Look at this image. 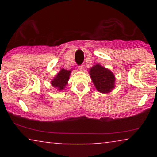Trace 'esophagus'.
I'll return each mask as SVG.
<instances>
[{"instance_id": "34e87169", "label": "esophagus", "mask_w": 157, "mask_h": 157, "mask_svg": "<svg viewBox=\"0 0 157 157\" xmlns=\"http://www.w3.org/2000/svg\"><path fill=\"white\" fill-rule=\"evenodd\" d=\"M83 68H84L83 65H80V66H78V68H79V70H80V71H82V70H83Z\"/></svg>"}]
</instances>
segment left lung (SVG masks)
<instances>
[{
  "label": "left lung",
  "instance_id": "8db88e82",
  "mask_svg": "<svg viewBox=\"0 0 157 157\" xmlns=\"http://www.w3.org/2000/svg\"><path fill=\"white\" fill-rule=\"evenodd\" d=\"M89 74L95 88L100 93H109L114 89L115 76L108 68L96 64L90 68Z\"/></svg>",
  "mask_w": 157,
  "mask_h": 157
}]
</instances>
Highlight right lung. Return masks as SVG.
Listing matches in <instances>:
<instances>
[{"instance_id": "1", "label": "right lung", "mask_w": 157, "mask_h": 157, "mask_svg": "<svg viewBox=\"0 0 157 157\" xmlns=\"http://www.w3.org/2000/svg\"><path fill=\"white\" fill-rule=\"evenodd\" d=\"M71 70H66L62 68L59 73L54 77L51 81V84L55 89H57L59 91H62L65 89L66 86L68 83L69 76L71 75Z\"/></svg>"}]
</instances>
